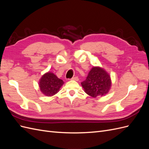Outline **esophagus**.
Instances as JSON below:
<instances>
[{
    "mask_svg": "<svg viewBox=\"0 0 149 149\" xmlns=\"http://www.w3.org/2000/svg\"><path fill=\"white\" fill-rule=\"evenodd\" d=\"M71 79H72V80H74V81H78L79 78H78V76H74V77H73V78H72Z\"/></svg>",
    "mask_w": 149,
    "mask_h": 149,
    "instance_id": "34e87169",
    "label": "esophagus"
}]
</instances>
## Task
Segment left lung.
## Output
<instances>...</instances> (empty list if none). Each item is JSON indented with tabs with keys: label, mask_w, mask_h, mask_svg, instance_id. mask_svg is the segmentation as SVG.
<instances>
[{
	"label": "left lung",
	"mask_w": 149,
	"mask_h": 149,
	"mask_svg": "<svg viewBox=\"0 0 149 149\" xmlns=\"http://www.w3.org/2000/svg\"><path fill=\"white\" fill-rule=\"evenodd\" d=\"M81 85L88 95L96 97L108 93L111 81L106 71L100 67H93Z\"/></svg>",
	"instance_id": "left-lung-1"
}]
</instances>
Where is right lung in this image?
<instances>
[{"label":"right lung","mask_w":149,"mask_h":149,"mask_svg":"<svg viewBox=\"0 0 149 149\" xmlns=\"http://www.w3.org/2000/svg\"><path fill=\"white\" fill-rule=\"evenodd\" d=\"M63 81L58 78L52 73L45 74L40 79L39 86L42 93L47 96H52L59 91Z\"/></svg>","instance_id":"obj_1"}]
</instances>
